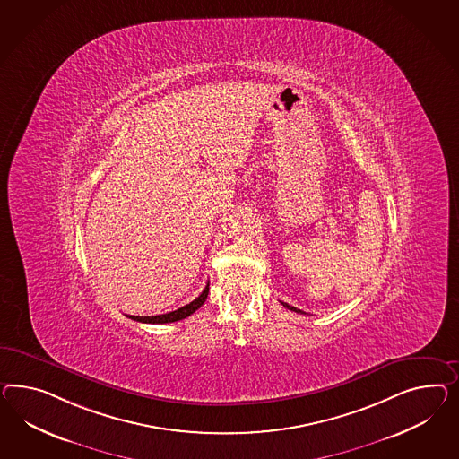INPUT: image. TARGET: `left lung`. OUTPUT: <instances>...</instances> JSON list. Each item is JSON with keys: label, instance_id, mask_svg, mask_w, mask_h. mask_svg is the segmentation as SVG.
<instances>
[{"label": "left lung", "instance_id": "left-lung-1", "mask_svg": "<svg viewBox=\"0 0 459 459\" xmlns=\"http://www.w3.org/2000/svg\"><path fill=\"white\" fill-rule=\"evenodd\" d=\"M281 304H282V306H284V307H287V309L289 310H294V312H300V314H306V312H302V310L298 309V307H292V306H289L287 302H281Z\"/></svg>", "mask_w": 459, "mask_h": 459}]
</instances>
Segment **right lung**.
<instances>
[{
  "label": "right lung",
  "mask_w": 459,
  "mask_h": 459,
  "mask_svg": "<svg viewBox=\"0 0 459 459\" xmlns=\"http://www.w3.org/2000/svg\"><path fill=\"white\" fill-rule=\"evenodd\" d=\"M207 296H209V284L205 285V289L202 290V294H200L197 299H194L190 304H186V306L180 307V309L172 310V312H167V314H160V316H143V317H140V316H130V319L138 321V323L149 324H167L175 323V321H182V319L188 317L190 314H194L198 307H202Z\"/></svg>",
  "instance_id": "obj_1"
}]
</instances>
